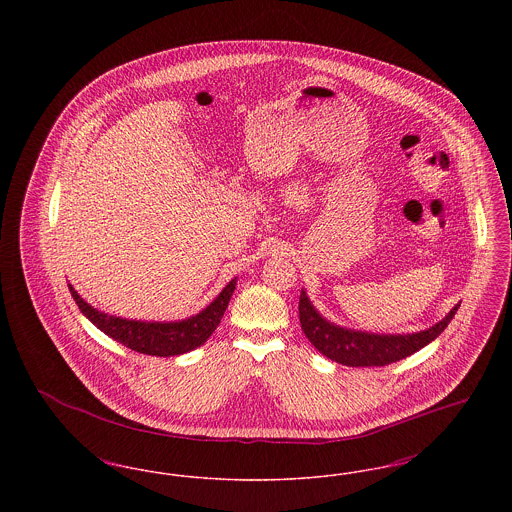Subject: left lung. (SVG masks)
I'll list each match as a JSON object with an SVG mask.
<instances>
[{"label":"left lung","mask_w":512,"mask_h":512,"mask_svg":"<svg viewBox=\"0 0 512 512\" xmlns=\"http://www.w3.org/2000/svg\"><path fill=\"white\" fill-rule=\"evenodd\" d=\"M457 303L445 318L434 326L413 334H374L353 330L330 322L322 317L311 303L309 295L301 290L299 295V322L307 340L315 345L324 357L345 366H386L401 361L432 343L447 328L459 311Z\"/></svg>","instance_id":"obj_1"}]
</instances>
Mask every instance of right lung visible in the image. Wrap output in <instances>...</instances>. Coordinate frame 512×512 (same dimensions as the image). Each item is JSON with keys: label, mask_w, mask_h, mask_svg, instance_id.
I'll return each mask as SVG.
<instances>
[{"label": "right lung", "mask_w": 512, "mask_h": 512, "mask_svg": "<svg viewBox=\"0 0 512 512\" xmlns=\"http://www.w3.org/2000/svg\"><path fill=\"white\" fill-rule=\"evenodd\" d=\"M236 284H238V278H232L222 288V292L197 315L182 318V320H167V322L115 317L92 307L88 301H84L78 295L71 284H69V290L82 315L94 326H98L99 330L109 338L144 355L174 357V355H184L188 351H194L211 338V334L220 324V318L224 317L230 297L236 290Z\"/></svg>", "instance_id": "1"}]
</instances>
